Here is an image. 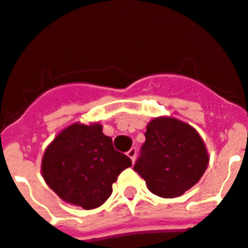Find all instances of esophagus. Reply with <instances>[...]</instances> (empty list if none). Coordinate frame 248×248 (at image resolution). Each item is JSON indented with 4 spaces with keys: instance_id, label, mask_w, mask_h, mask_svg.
<instances>
[{
    "instance_id": "1",
    "label": "esophagus",
    "mask_w": 248,
    "mask_h": 248,
    "mask_svg": "<svg viewBox=\"0 0 248 248\" xmlns=\"http://www.w3.org/2000/svg\"><path fill=\"white\" fill-rule=\"evenodd\" d=\"M127 156L130 157V159H131V161H135V157H137V148L135 147H131L129 150V151H127Z\"/></svg>"
}]
</instances>
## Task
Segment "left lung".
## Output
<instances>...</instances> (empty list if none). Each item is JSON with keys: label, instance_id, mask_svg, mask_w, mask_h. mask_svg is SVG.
Returning <instances> with one entry per match:
<instances>
[{"label": "left lung", "instance_id": "1", "mask_svg": "<svg viewBox=\"0 0 248 248\" xmlns=\"http://www.w3.org/2000/svg\"><path fill=\"white\" fill-rule=\"evenodd\" d=\"M134 170L152 193L164 199L179 197L201 179L209 156L196 130L179 119H152L144 133Z\"/></svg>", "mask_w": 248, "mask_h": 248}]
</instances>
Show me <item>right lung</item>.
<instances>
[{
    "label": "right lung",
    "mask_w": 248,
    "mask_h": 248,
    "mask_svg": "<svg viewBox=\"0 0 248 248\" xmlns=\"http://www.w3.org/2000/svg\"><path fill=\"white\" fill-rule=\"evenodd\" d=\"M129 167L131 159L115 150L100 124H75L47 147L42 175L60 199L89 210L109 199L113 183Z\"/></svg>",
    "instance_id": "add662e5"
}]
</instances>
